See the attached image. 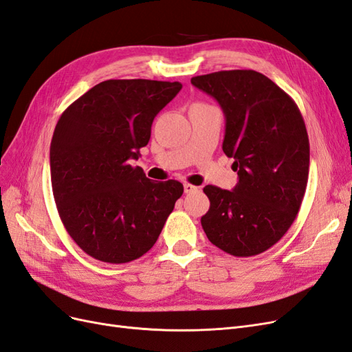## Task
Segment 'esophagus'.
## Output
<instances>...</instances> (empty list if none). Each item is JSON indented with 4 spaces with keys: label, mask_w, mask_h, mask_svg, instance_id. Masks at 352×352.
Wrapping results in <instances>:
<instances>
[{
    "label": "esophagus",
    "mask_w": 352,
    "mask_h": 352,
    "mask_svg": "<svg viewBox=\"0 0 352 352\" xmlns=\"http://www.w3.org/2000/svg\"><path fill=\"white\" fill-rule=\"evenodd\" d=\"M184 189H185V194H192V192H197L198 186H194V185H190V184H185Z\"/></svg>",
    "instance_id": "1"
}]
</instances>
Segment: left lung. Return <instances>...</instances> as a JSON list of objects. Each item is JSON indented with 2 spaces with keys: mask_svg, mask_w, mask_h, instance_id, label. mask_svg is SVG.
<instances>
[{
  "mask_svg": "<svg viewBox=\"0 0 352 352\" xmlns=\"http://www.w3.org/2000/svg\"><path fill=\"white\" fill-rule=\"evenodd\" d=\"M216 98L226 117L223 151L239 180L233 190L207 185L201 217L208 241L235 257H251L280 241L305 194L310 142L295 101L255 70H221L190 79Z\"/></svg>",
  "mask_w": 352,
  "mask_h": 352,
  "instance_id": "left-lung-1",
  "label": "left lung"
}]
</instances>
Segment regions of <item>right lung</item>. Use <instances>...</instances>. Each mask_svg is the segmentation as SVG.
<instances>
[{
    "mask_svg": "<svg viewBox=\"0 0 352 352\" xmlns=\"http://www.w3.org/2000/svg\"><path fill=\"white\" fill-rule=\"evenodd\" d=\"M180 89L179 82L110 79L60 116L50 148L52 194L67 233L92 258L142 257L182 197L177 180L154 182L131 164Z\"/></svg>",
    "mask_w": 352,
    "mask_h": 352,
    "instance_id": "right-lung-1",
    "label": "right lung"
}]
</instances>
